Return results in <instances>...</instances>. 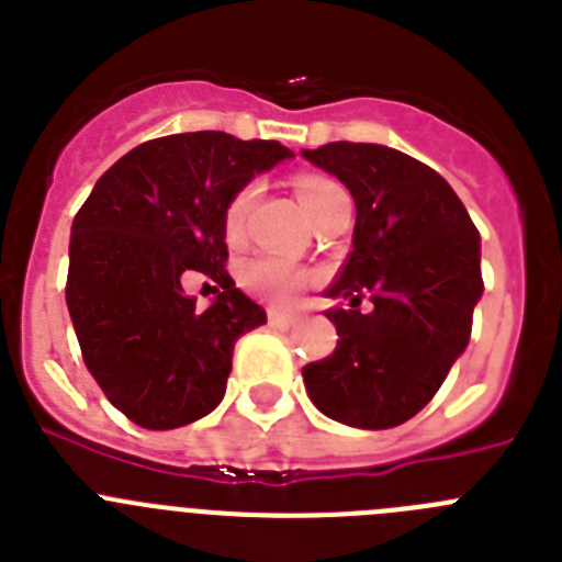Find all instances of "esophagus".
<instances>
[{
	"label": "esophagus",
	"instance_id": "obj_1",
	"mask_svg": "<svg viewBox=\"0 0 562 562\" xmlns=\"http://www.w3.org/2000/svg\"><path fill=\"white\" fill-rule=\"evenodd\" d=\"M295 324H297L295 315H286V312H278V310L270 312V326H276V329H290V326Z\"/></svg>",
	"mask_w": 562,
	"mask_h": 562
}]
</instances>
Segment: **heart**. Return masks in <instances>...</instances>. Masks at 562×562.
<instances>
[{"label": "heart", "mask_w": 562, "mask_h": 562, "mask_svg": "<svg viewBox=\"0 0 562 562\" xmlns=\"http://www.w3.org/2000/svg\"><path fill=\"white\" fill-rule=\"evenodd\" d=\"M297 200L304 205L306 216L312 222L337 200V196H346L340 186L329 177H321V173H301L295 180ZM252 200H256V186H245L241 191L233 193V200L225 207V236L227 241H238L247 225V213H250ZM312 281V272L304 267H295L284 258L261 256L252 258L250 265L245 267V286L256 292L258 297L272 301V304H292L301 290Z\"/></svg>", "instance_id": "heart-1"}]
</instances>
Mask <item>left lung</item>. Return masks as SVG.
<instances>
[{"label": "left lung", "instance_id": "obj_1", "mask_svg": "<svg viewBox=\"0 0 562 562\" xmlns=\"http://www.w3.org/2000/svg\"><path fill=\"white\" fill-rule=\"evenodd\" d=\"M335 173L357 205L349 261L329 297L337 349L304 366L306 394L329 419L362 430L419 414L467 349L479 304L481 238L453 188L434 168L376 143L304 151ZM362 296L375 304L360 313Z\"/></svg>", "mask_w": 562, "mask_h": 562}]
</instances>
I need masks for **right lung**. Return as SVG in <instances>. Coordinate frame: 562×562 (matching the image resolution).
<instances>
[{"label": "right lung", "instance_id": "right-lung-1", "mask_svg": "<svg viewBox=\"0 0 562 562\" xmlns=\"http://www.w3.org/2000/svg\"><path fill=\"white\" fill-rule=\"evenodd\" d=\"M284 157L276 140L168 134L123 154L76 213L67 310L89 374L134 425L171 430L211 414L236 340L267 324L225 270V207ZM188 271L223 290L207 311L181 290Z\"/></svg>", "mask_w": 562, "mask_h": 562}]
</instances>
